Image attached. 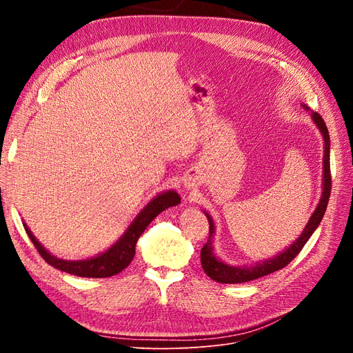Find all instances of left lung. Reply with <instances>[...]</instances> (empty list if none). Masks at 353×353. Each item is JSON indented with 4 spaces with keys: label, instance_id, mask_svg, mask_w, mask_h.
<instances>
[{
    "label": "left lung",
    "instance_id": "left-lung-1",
    "mask_svg": "<svg viewBox=\"0 0 353 353\" xmlns=\"http://www.w3.org/2000/svg\"><path fill=\"white\" fill-rule=\"evenodd\" d=\"M309 110V107H305ZM313 121L316 123L319 130L322 132L323 140H325V156H323V193L322 199L319 201V205L316 210L313 212L312 217L309 219L306 228L303 229V233L301 234L299 239H296V242L283 250L281 254L274 256L273 259H269V261H265L262 263H256L253 266H246V268H236V266H229L223 263L221 261L213 254V233H214V223L209 214V225H210V232H209V239L206 245L201 248V266L205 273L210 277V279L219 282V283H243V282H250L254 279H259V277L270 274L276 270H281L285 266H288L293 259L299 254V252L303 249L313 232L318 229L321 220L326 212L327 208V201L330 196V189H332V176H330V161H329V152H330V137L327 127L319 113H312Z\"/></svg>",
    "mask_w": 353,
    "mask_h": 353
}]
</instances>
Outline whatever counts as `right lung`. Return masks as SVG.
Instances as JSON below:
<instances>
[{
	"mask_svg": "<svg viewBox=\"0 0 353 353\" xmlns=\"http://www.w3.org/2000/svg\"><path fill=\"white\" fill-rule=\"evenodd\" d=\"M179 203H180V196L173 190L156 196L139 213L132 226L127 229V232L123 234V237L116 245L111 246L103 254H99L92 259H87V261L70 262L50 254L40 245L39 240L34 237V234L30 232L27 225H24V229L28 237L31 239V242L34 243L35 249L39 250L41 257L52 268L74 276H81V277H110L120 273L123 269H125L130 263H132L133 257L136 254L137 240L141 236V233L145 230V228L150 225V221L163 210L177 206Z\"/></svg>",
	"mask_w": 353,
	"mask_h": 353,
	"instance_id": "1",
	"label": "right lung"
}]
</instances>
